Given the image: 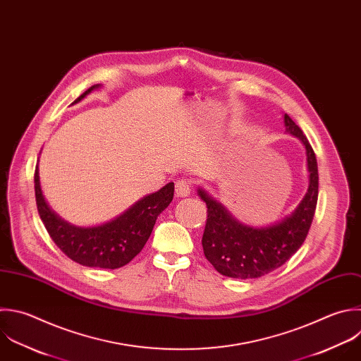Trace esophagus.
Returning a JSON list of instances; mask_svg holds the SVG:
<instances>
[{"label":"esophagus","mask_w":361,"mask_h":361,"mask_svg":"<svg viewBox=\"0 0 361 361\" xmlns=\"http://www.w3.org/2000/svg\"><path fill=\"white\" fill-rule=\"evenodd\" d=\"M175 192H176V196L179 197H186L190 195L192 192V183L190 180L188 179H179L176 183H175Z\"/></svg>","instance_id":"34e87169"}]
</instances>
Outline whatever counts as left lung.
Segmentation results:
<instances>
[{
  "label": "left lung",
  "instance_id": "left-lung-1",
  "mask_svg": "<svg viewBox=\"0 0 361 361\" xmlns=\"http://www.w3.org/2000/svg\"><path fill=\"white\" fill-rule=\"evenodd\" d=\"M286 131L298 137L306 149L309 186L296 210L282 221L267 227H250L235 220L226 207L197 189L207 207V220L202 238L207 261L221 275L250 279L259 278L283 265L303 244L317 203L319 175L314 152L302 130L285 114Z\"/></svg>",
  "mask_w": 361,
  "mask_h": 361
}]
</instances>
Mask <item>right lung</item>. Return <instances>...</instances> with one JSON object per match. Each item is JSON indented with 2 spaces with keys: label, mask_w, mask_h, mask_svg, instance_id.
Returning <instances> with one entry per match:
<instances>
[{
  "label": "right lung",
  "mask_w": 361,
  "mask_h": 361,
  "mask_svg": "<svg viewBox=\"0 0 361 361\" xmlns=\"http://www.w3.org/2000/svg\"><path fill=\"white\" fill-rule=\"evenodd\" d=\"M99 85L87 89L75 103L85 99ZM35 197L45 228L61 251L85 267L116 269L128 264L148 241L158 216L173 199V183L145 196L117 219L96 227H76L55 214L41 190L38 166L35 169Z\"/></svg>",
  "instance_id": "add662e5"
}]
</instances>
